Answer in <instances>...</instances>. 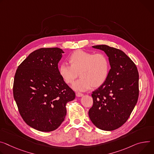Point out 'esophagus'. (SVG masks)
I'll list each match as a JSON object with an SVG mask.
<instances>
[{
  "label": "esophagus",
  "instance_id": "obj_1",
  "mask_svg": "<svg viewBox=\"0 0 154 154\" xmlns=\"http://www.w3.org/2000/svg\"><path fill=\"white\" fill-rule=\"evenodd\" d=\"M76 96L77 97H82L83 96V94H82L81 93H76Z\"/></svg>",
  "mask_w": 154,
  "mask_h": 154
}]
</instances>
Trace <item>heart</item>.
I'll return each mask as SVG.
<instances>
[{
	"label": "heart",
	"instance_id": "obj_1",
	"mask_svg": "<svg viewBox=\"0 0 154 154\" xmlns=\"http://www.w3.org/2000/svg\"><path fill=\"white\" fill-rule=\"evenodd\" d=\"M70 64L63 63L58 68V72L67 84H71L77 78L80 79L72 85L75 91H85L93 87L102 85L107 80L110 72V63L107 56L102 53H94L78 50L68 58Z\"/></svg>",
	"mask_w": 154,
	"mask_h": 154
}]
</instances>
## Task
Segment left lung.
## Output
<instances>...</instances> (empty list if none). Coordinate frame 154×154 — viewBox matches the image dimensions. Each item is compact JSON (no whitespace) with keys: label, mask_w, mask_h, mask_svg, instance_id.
Instances as JSON below:
<instances>
[{"label":"left lung","mask_w":154,"mask_h":154,"mask_svg":"<svg viewBox=\"0 0 154 154\" xmlns=\"http://www.w3.org/2000/svg\"><path fill=\"white\" fill-rule=\"evenodd\" d=\"M92 47L105 52L110 69L105 83L92 93L93 104L88 112L89 117L99 129L114 130L127 122L137 103V69L120 50L106 45Z\"/></svg>","instance_id":"left-lung-1"}]
</instances>
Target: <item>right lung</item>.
Instances as JSON below:
<instances>
[{
	"instance_id": "right-lung-1",
	"label": "right lung",
	"mask_w": 154,
	"mask_h": 154,
	"mask_svg": "<svg viewBox=\"0 0 154 154\" xmlns=\"http://www.w3.org/2000/svg\"><path fill=\"white\" fill-rule=\"evenodd\" d=\"M63 53L59 48L35 50L18 66L14 78L13 96L20 114L40 131L57 129L64 120L66 104L75 97L58 72Z\"/></svg>"
}]
</instances>
